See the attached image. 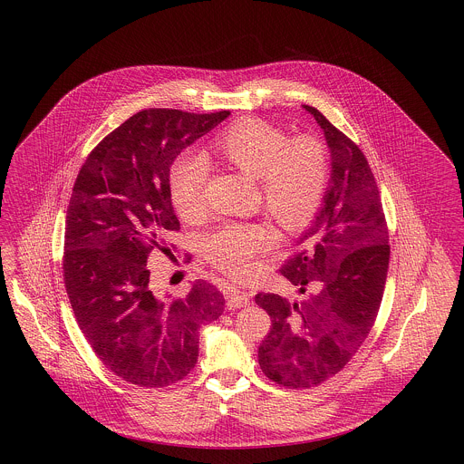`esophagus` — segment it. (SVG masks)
Segmentation results:
<instances>
[{
    "mask_svg": "<svg viewBox=\"0 0 464 464\" xmlns=\"http://www.w3.org/2000/svg\"><path fill=\"white\" fill-rule=\"evenodd\" d=\"M250 301V295L240 288H229L226 292V306L229 309H238L246 306Z\"/></svg>",
    "mask_w": 464,
    "mask_h": 464,
    "instance_id": "1",
    "label": "esophagus"
}]
</instances>
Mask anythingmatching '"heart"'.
I'll use <instances>...</instances> for the list:
<instances>
[{"label":"heart","instance_id":"obj_1","mask_svg":"<svg viewBox=\"0 0 464 464\" xmlns=\"http://www.w3.org/2000/svg\"><path fill=\"white\" fill-rule=\"evenodd\" d=\"M212 151L221 161L257 179L266 208L285 227L311 221L331 180V158L325 142L314 133H288L259 118H243L218 133ZM210 165L203 156L184 151L169 172V193L177 214L195 221L207 212L205 186ZM276 243L267 222H229L203 243L207 259L235 278L257 271L259 259Z\"/></svg>","mask_w":464,"mask_h":464}]
</instances>
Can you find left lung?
<instances>
[{
  "label": "left lung",
  "instance_id": "left-lung-1",
  "mask_svg": "<svg viewBox=\"0 0 464 464\" xmlns=\"http://www.w3.org/2000/svg\"><path fill=\"white\" fill-rule=\"evenodd\" d=\"M304 108L324 129L332 155L324 205L280 267L304 297L256 295L273 318L259 365L273 382L294 390L322 384L353 358L374 325L390 265L388 224L367 158L320 111Z\"/></svg>",
  "mask_w": 464,
  "mask_h": 464
}]
</instances>
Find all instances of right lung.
Segmentation results:
<instances>
[{"instance_id":"1","label":"right lung","mask_w":464,"mask_h":464,"mask_svg":"<svg viewBox=\"0 0 464 464\" xmlns=\"http://www.w3.org/2000/svg\"><path fill=\"white\" fill-rule=\"evenodd\" d=\"M227 116L139 111L90 151L74 180L63 257L67 297L93 353L140 388H165L189 374L199 327L224 311L221 292L205 280L184 297H158L146 265L153 250H177L167 242L180 229L170 165Z\"/></svg>"}]
</instances>
